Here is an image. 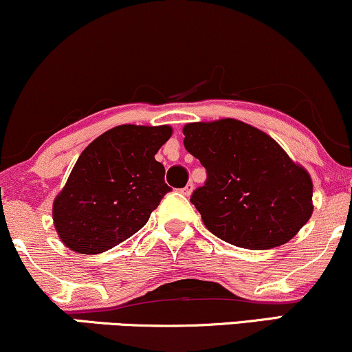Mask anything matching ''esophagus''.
I'll use <instances>...</instances> for the list:
<instances>
[{
    "mask_svg": "<svg viewBox=\"0 0 352 352\" xmlns=\"http://www.w3.org/2000/svg\"><path fill=\"white\" fill-rule=\"evenodd\" d=\"M192 189H194V184L189 183L188 186H186V188L181 189V192H183L184 196H190V194H192Z\"/></svg>",
    "mask_w": 352,
    "mask_h": 352,
    "instance_id": "1",
    "label": "esophagus"
}]
</instances>
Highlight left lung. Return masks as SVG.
<instances>
[{
	"label": "left lung",
	"mask_w": 352,
	"mask_h": 352,
	"mask_svg": "<svg viewBox=\"0 0 352 352\" xmlns=\"http://www.w3.org/2000/svg\"><path fill=\"white\" fill-rule=\"evenodd\" d=\"M184 146L206 168L190 196L206 227L230 245L269 250L310 220L314 184L261 130L235 119L184 125Z\"/></svg>",
	"instance_id": "obj_1"
}]
</instances>
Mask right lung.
Here are the masks:
<instances>
[{
    "label": "right lung",
    "mask_w": 352,
    "mask_h": 352,
    "mask_svg": "<svg viewBox=\"0 0 352 352\" xmlns=\"http://www.w3.org/2000/svg\"><path fill=\"white\" fill-rule=\"evenodd\" d=\"M168 125H119L91 142L54 202V223L68 248L98 254L114 248L148 222L171 190L156 151Z\"/></svg>",
    "instance_id": "obj_1"
}]
</instances>
